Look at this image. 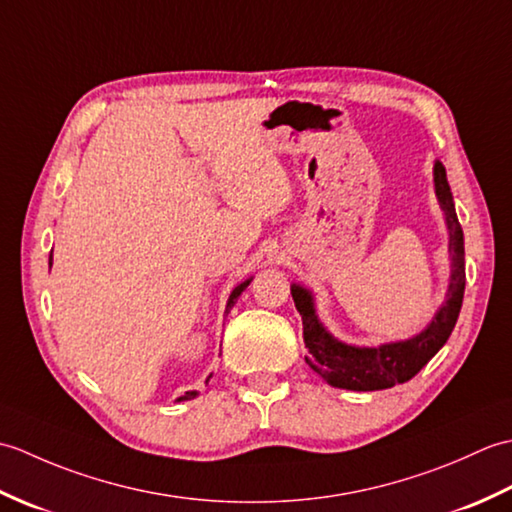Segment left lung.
Returning a JSON list of instances; mask_svg holds the SVG:
<instances>
[{
    "mask_svg": "<svg viewBox=\"0 0 512 512\" xmlns=\"http://www.w3.org/2000/svg\"><path fill=\"white\" fill-rule=\"evenodd\" d=\"M433 180H436V193L442 204V211L447 215L449 224V250L453 255V273L449 286V299L438 310L436 319L418 336L409 341L387 343L380 347H352L332 339L328 330L319 323L314 314L312 295L301 286H292V299L303 321V341L310 350L306 356L308 365L317 372L325 383L341 389L354 391H376L389 389L398 383H407L427 365L440 347L447 343L455 321L462 308L464 299V233L455 215L453 195L447 182V171L442 162L433 167Z\"/></svg>",
    "mask_w": 512,
    "mask_h": 512,
    "instance_id": "obj_1",
    "label": "left lung"
}]
</instances>
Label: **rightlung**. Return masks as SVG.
Segmentation results:
<instances>
[{"label": "right lung", "mask_w": 512, "mask_h": 512, "mask_svg": "<svg viewBox=\"0 0 512 512\" xmlns=\"http://www.w3.org/2000/svg\"><path fill=\"white\" fill-rule=\"evenodd\" d=\"M50 264H52V255H50ZM250 284V279L248 281H244V284H239L233 292H231V299H228V306H226V312L228 310H231L233 306H235V301H237V297L239 295H242V292H244V288ZM195 396H198V394H195V391H187V394H184V396H180L178 400H191V398H195Z\"/></svg>", "instance_id": "obj_1"}]
</instances>
